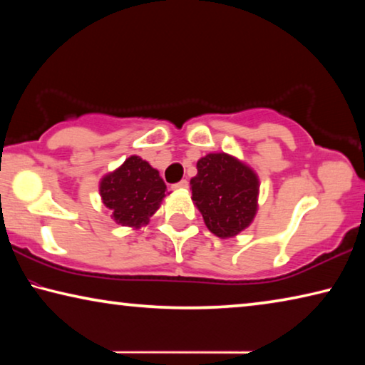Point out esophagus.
I'll return each instance as SVG.
<instances>
[{
  "label": "esophagus",
  "instance_id": "esophagus-1",
  "mask_svg": "<svg viewBox=\"0 0 365 365\" xmlns=\"http://www.w3.org/2000/svg\"><path fill=\"white\" fill-rule=\"evenodd\" d=\"M172 188H174V190H185V188H188V180L177 182V183L172 185Z\"/></svg>",
  "mask_w": 365,
  "mask_h": 365
}]
</instances>
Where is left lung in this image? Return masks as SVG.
I'll return each instance as SVG.
<instances>
[{
    "label": "left lung",
    "mask_w": 365,
    "mask_h": 365,
    "mask_svg": "<svg viewBox=\"0 0 365 365\" xmlns=\"http://www.w3.org/2000/svg\"><path fill=\"white\" fill-rule=\"evenodd\" d=\"M196 169V177L190 180L191 193L206 227L220 238L245 230L257 209L255 172L225 153L201 158Z\"/></svg>",
    "instance_id": "1"
}]
</instances>
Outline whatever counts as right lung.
Segmentation results:
<instances>
[{
    "label": "right lung",
    "mask_w": 365,
    "mask_h": 365,
    "mask_svg": "<svg viewBox=\"0 0 365 365\" xmlns=\"http://www.w3.org/2000/svg\"><path fill=\"white\" fill-rule=\"evenodd\" d=\"M100 193L114 220L123 227H140L158 211L165 195L159 172L138 156L128 158L101 180Z\"/></svg>",
    "instance_id": "1"
}]
</instances>
